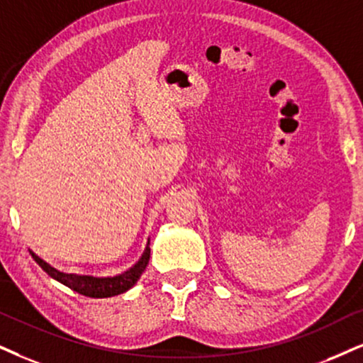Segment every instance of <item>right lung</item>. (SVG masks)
I'll list each match as a JSON object with an SVG mask.
<instances>
[{
	"instance_id": "right-lung-1",
	"label": "right lung",
	"mask_w": 363,
	"mask_h": 363,
	"mask_svg": "<svg viewBox=\"0 0 363 363\" xmlns=\"http://www.w3.org/2000/svg\"><path fill=\"white\" fill-rule=\"evenodd\" d=\"M149 245L150 242L147 241V246H145L140 259L137 261L130 269L117 274V277H107V278H95V277H86V274H72V273L58 272V269H55L53 266H50L47 261H43L40 256H36L33 251H30V253H31V258H33L36 263L43 268V272H47L50 277L57 279L60 283H63L65 286L72 288L73 291L90 298H108V296L121 295V293H125L137 283V279L140 278L142 273H144L145 266L149 264V258H150Z\"/></svg>"
}]
</instances>
